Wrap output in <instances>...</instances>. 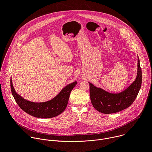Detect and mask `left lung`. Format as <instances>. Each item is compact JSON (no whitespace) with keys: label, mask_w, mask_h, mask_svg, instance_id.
<instances>
[{"label":"left lung","mask_w":152,"mask_h":152,"mask_svg":"<svg viewBox=\"0 0 152 152\" xmlns=\"http://www.w3.org/2000/svg\"><path fill=\"white\" fill-rule=\"evenodd\" d=\"M137 64L136 79L126 90L119 93H109L88 82L91 102L97 111L106 114L115 113L126 109L133 103L142 83V72L138 56Z\"/></svg>","instance_id":"left-lung-1"}]
</instances>
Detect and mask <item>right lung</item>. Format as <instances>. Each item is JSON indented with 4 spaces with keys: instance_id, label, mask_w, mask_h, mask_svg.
Returning <instances> with one entry per match:
<instances>
[{
    "instance_id": "right-lung-1",
    "label": "right lung",
    "mask_w": 152,
    "mask_h": 152,
    "mask_svg": "<svg viewBox=\"0 0 152 152\" xmlns=\"http://www.w3.org/2000/svg\"><path fill=\"white\" fill-rule=\"evenodd\" d=\"M77 84L75 81L67 85L50 100L45 102H32L21 97L16 93L11 77V90L12 94L19 107L28 114L40 118L55 117L66 110L72 90Z\"/></svg>"
}]
</instances>
